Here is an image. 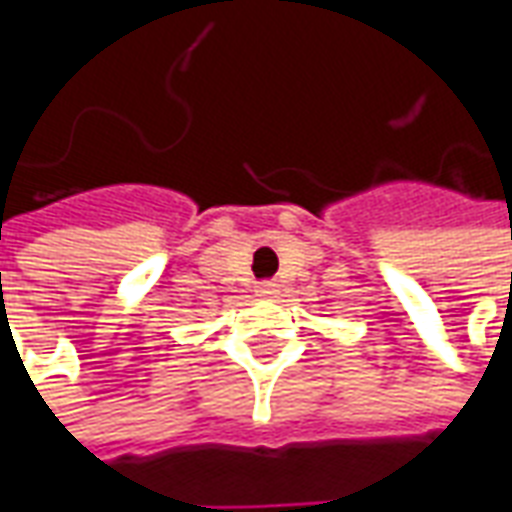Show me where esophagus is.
Instances as JSON below:
<instances>
[{
  "label": "esophagus",
  "instance_id": "obj_1",
  "mask_svg": "<svg viewBox=\"0 0 512 512\" xmlns=\"http://www.w3.org/2000/svg\"><path fill=\"white\" fill-rule=\"evenodd\" d=\"M256 295H259V297H275V295H278V284H275V281H262V284L256 286Z\"/></svg>",
  "mask_w": 512,
  "mask_h": 512
}]
</instances>
